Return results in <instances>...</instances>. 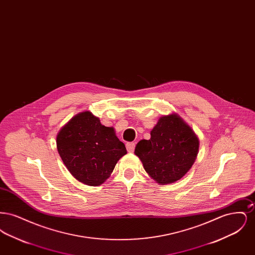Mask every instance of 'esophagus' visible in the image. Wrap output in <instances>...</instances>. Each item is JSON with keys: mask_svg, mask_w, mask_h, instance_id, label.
<instances>
[{"mask_svg": "<svg viewBox=\"0 0 255 255\" xmlns=\"http://www.w3.org/2000/svg\"><path fill=\"white\" fill-rule=\"evenodd\" d=\"M134 147H135V143L134 142H128L126 143V148H127V151L129 153H133L134 151Z\"/></svg>", "mask_w": 255, "mask_h": 255, "instance_id": "1", "label": "esophagus"}]
</instances>
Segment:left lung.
I'll return each instance as SVG.
<instances>
[{"mask_svg": "<svg viewBox=\"0 0 255 255\" xmlns=\"http://www.w3.org/2000/svg\"><path fill=\"white\" fill-rule=\"evenodd\" d=\"M199 139L181 118L173 114L159 119L150 139L140 140L134 149L146 172L158 183L179 181L191 168Z\"/></svg>", "mask_w": 255, "mask_h": 255, "instance_id": "8db88e82", "label": "left lung"}]
</instances>
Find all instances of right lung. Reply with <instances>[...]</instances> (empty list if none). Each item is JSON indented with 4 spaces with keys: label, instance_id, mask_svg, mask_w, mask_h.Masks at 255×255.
Wrapping results in <instances>:
<instances>
[{
    "label": "right lung",
    "instance_id": "right-lung-1",
    "mask_svg": "<svg viewBox=\"0 0 255 255\" xmlns=\"http://www.w3.org/2000/svg\"><path fill=\"white\" fill-rule=\"evenodd\" d=\"M57 150L66 167L79 182L97 186L109 178L127 151L114 129L90 112L73 117L57 134Z\"/></svg>",
    "mask_w": 255,
    "mask_h": 255
}]
</instances>
